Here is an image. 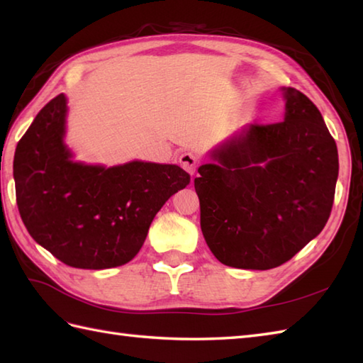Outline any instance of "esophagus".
<instances>
[{"instance_id":"obj_1","label":"esophagus","mask_w":363,"mask_h":363,"mask_svg":"<svg viewBox=\"0 0 363 363\" xmlns=\"http://www.w3.org/2000/svg\"><path fill=\"white\" fill-rule=\"evenodd\" d=\"M179 164L190 176H194L195 172H196V167H198V159H196L195 154L184 152L182 156L179 157Z\"/></svg>"}]
</instances>
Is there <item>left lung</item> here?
Instances as JSON below:
<instances>
[{
  "label": "left lung",
  "mask_w": 363,
  "mask_h": 363,
  "mask_svg": "<svg viewBox=\"0 0 363 363\" xmlns=\"http://www.w3.org/2000/svg\"><path fill=\"white\" fill-rule=\"evenodd\" d=\"M281 91L284 121L242 126L211 150L195 177L206 243L228 267L282 265L321 233L333 209L335 140L309 98Z\"/></svg>",
  "instance_id": "obj_1"
}]
</instances>
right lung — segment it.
<instances>
[{"instance_id": "add662e5", "label": "right lung", "mask_w": 363, "mask_h": 363, "mask_svg": "<svg viewBox=\"0 0 363 363\" xmlns=\"http://www.w3.org/2000/svg\"><path fill=\"white\" fill-rule=\"evenodd\" d=\"M68 98L37 113L17 145L13 181L28 233L65 265L106 269L133 260L169 196L187 187L173 164L130 160L106 167L74 160L65 143Z\"/></svg>"}]
</instances>
